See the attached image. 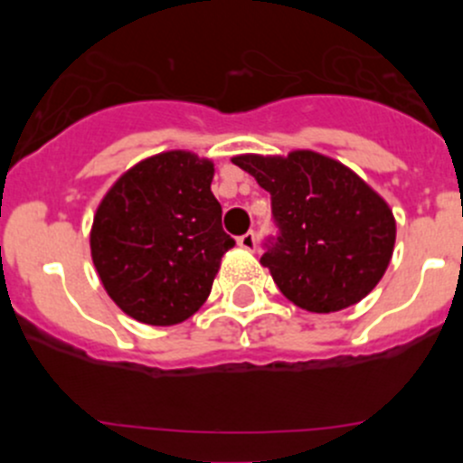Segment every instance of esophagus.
Segmentation results:
<instances>
[{
	"mask_svg": "<svg viewBox=\"0 0 463 463\" xmlns=\"http://www.w3.org/2000/svg\"><path fill=\"white\" fill-rule=\"evenodd\" d=\"M237 244H240L244 250H255V246H258V240H255V232L253 231L244 232V235H241L240 240H237Z\"/></svg>",
	"mask_w": 463,
	"mask_h": 463,
	"instance_id": "1",
	"label": "esophagus"
}]
</instances>
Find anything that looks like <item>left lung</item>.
I'll list each match as a JSON object with an SVG mask.
<instances>
[{
  "mask_svg": "<svg viewBox=\"0 0 463 463\" xmlns=\"http://www.w3.org/2000/svg\"><path fill=\"white\" fill-rule=\"evenodd\" d=\"M232 163L270 193L279 237L260 261L284 298L311 314H334L381 282L394 253L396 222L356 172L311 149L240 154Z\"/></svg>",
  "mask_w": 463,
  "mask_h": 463,
  "instance_id": "obj_1",
  "label": "left lung"
}]
</instances>
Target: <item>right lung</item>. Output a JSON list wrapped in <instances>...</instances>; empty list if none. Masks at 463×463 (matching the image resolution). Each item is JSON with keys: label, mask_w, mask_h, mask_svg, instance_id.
I'll return each mask as SVG.
<instances>
[{"label": "right lung", "mask_w": 463, "mask_h": 463, "mask_svg": "<svg viewBox=\"0 0 463 463\" xmlns=\"http://www.w3.org/2000/svg\"><path fill=\"white\" fill-rule=\"evenodd\" d=\"M213 176L210 158L170 149L123 172L98 203L91 260L129 318L179 325L208 300L223 253L235 246L222 228Z\"/></svg>", "instance_id": "right-lung-1"}]
</instances>
